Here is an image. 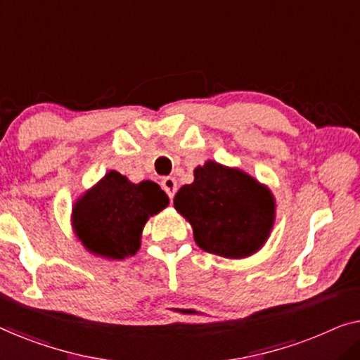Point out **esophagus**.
I'll return each instance as SVG.
<instances>
[{"mask_svg": "<svg viewBox=\"0 0 360 360\" xmlns=\"http://www.w3.org/2000/svg\"><path fill=\"white\" fill-rule=\"evenodd\" d=\"M162 188H164V191L167 195H169V198L172 200L175 196V191H176V181L175 179H172V176H165L164 180H162Z\"/></svg>", "mask_w": 360, "mask_h": 360, "instance_id": "34e87169", "label": "esophagus"}]
</instances>
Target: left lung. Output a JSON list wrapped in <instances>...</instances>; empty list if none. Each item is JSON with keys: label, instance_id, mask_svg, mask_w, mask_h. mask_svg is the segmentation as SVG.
Segmentation results:
<instances>
[{"label": "left lung", "instance_id": "obj_1", "mask_svg": "<svg viewBox=\"0 0 360 360\" xmlns=\"http://www.w3.org/2000/svg\"><path fill=\"white\" fill-rule=\"evenodd\" d=\"M174 205L193 226L196 244L228 259L257 252L274 224L270 191L244 172L211 160L195 170V181L181 186Z\"/></svg>", "mask_w": 360, "mask_h": 360}]
</instances>
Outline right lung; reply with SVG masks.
<instances>
[{"mask_svg":"<svg viewBox=\"0 0 360 360\" xmlns=\"http://www.w3.org/2000/svg\"><path fill=\"white\" fill-rule=\"evenodd\" d=\"M167 205L169 198L154 181L134 185L117 172H110L77 201L73 223L82 243L93 254L124 259L139 249L149 216Z\"/></svg>","mask_w":360,"mask_h":360,"instance_id":"add662e5","label":"right lung"}]
</instances>
